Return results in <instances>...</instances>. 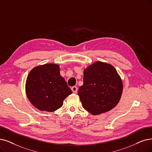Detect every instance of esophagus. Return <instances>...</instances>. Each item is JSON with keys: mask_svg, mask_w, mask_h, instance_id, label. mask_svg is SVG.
I'll return each mask as SVG.
<instances>
[{"mask_svg": "<svg viewBox=\"0 0 152 152\" xmlns=\"http://www.w3.org/2000/svg\"><path fill=\"white\" fill-rule=\"evenodd\" d=\"M72 90L73 92L77 93V90H78V88L76 86H74V87H72Z\"/></svg>", "mask_w": 152, "mask_h": 152, "instance_id": "1", "label": "esophagus"}]
</instances>
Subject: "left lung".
Listing matches in <instances>:
<instances>
[{
  "instance_id": "8db88e82",
  "label": "left lung",
  "mask_w": 152,
  "mask_h": 152,
  "mask_svg": "<svg viewBox=\"0 0 152 152\" xmlns=\"http://www.w3.org/2000/svg\"><path fill=\"white\" fill-rule=\"evenodd\" d=\"M83 84L78 95L82 107L94 115L110 111L117 105L123 83L113 66L96 62L84 70Z\"/></svg>"
}]
</instances>
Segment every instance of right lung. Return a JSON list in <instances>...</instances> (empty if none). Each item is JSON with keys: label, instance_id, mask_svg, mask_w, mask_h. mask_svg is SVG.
<instances>
[{"label": "right lung", "instance_id": "right-lung-1", "mask_svg": "<svg viewBox=\"0 0 152 152\" xmlns=\"http://www.w3.org/2000/svg\"><path fill=\"white\" fill-rule=\"evenodd\" d=\"M26 91L34 106L50 112L61 107L64 99L72 93L60 74L59 66L48 64L36 66L30 72Z\"/></svg>", "mask_w": 152, "mask_h": 152}]
</instances>
